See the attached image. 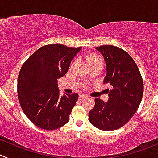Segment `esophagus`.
<instances>
[{"label": "esophagus", "instance_id": "esophagus-1", "mask_svg": "<svg viewBox=\"0 0 158 158\" xmlns=\"http://www.w3.org/2000/svg\"><path fill=\"white\" fill-rule=\"evenodd\" d=\"M85 97H87V96L85 95V94H80V95H79V98H80V99L85 98Z\"/></svg>", "mask_w": 158, "mask_h": 158}]
</instances>
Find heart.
Wrapping results in <instances>:
<instances>
[{
  "instance_id": "b5f03b06",
  "label": "heart",
  "mask_w": 158,
  "mask_h": 158,
  "mask_svg": "<svg viewBox=\"0 0 158 158\" xmlns=\"http://www.w3.org/2000/svg\"><path fill=\"white\" fill-rule=\"evenodd\" d=\"M86 60L89 66L92 65V64H95V63L102 62L101 59L98 56H97L96 54H88V55L86 57Z\"/></svg>"
}]
</instances>
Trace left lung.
I'll return each instance as SVG.
<instances>
[{
  "label": "left lung",
  "mask_w": 158,
  "mask_h": 158,
  "mask_svg": "<svg viewBox=\"0 0 158 158\" xmlns=\"http://www.w3.org/2000/svg\"><path fill=\"white\" fill-rule=\"evenodd\" d=\"M96 49L106 64L103 83H108L112 89L107 102L96 98L89 120L101 130L113 131L126 125L137 110L142 101L143 82L136 64L126 51L112 45Z\"/></svg>",
  "instance_id": "left-lung-1"
}]
</instances>
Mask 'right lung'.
<instances>
[{
	"instance_id": "right-lung-1",
	"label": "right lung",
	"mask_w": 158,
	"mask_h": 158,
	"mask_svg": "<svg viewBox=\"0 0 158 158\" xmlns=\"http://www.w3.org/2000/svg\"><path fill=\"white\" fill-rule=\"evenodd\" d=\"M82 48L49 44L39 48L22 66L18 97L23 112L36 126L54 130L65 125L79 94H59L57 79L67 73Z\"/></svg>"
}]
</instances>
